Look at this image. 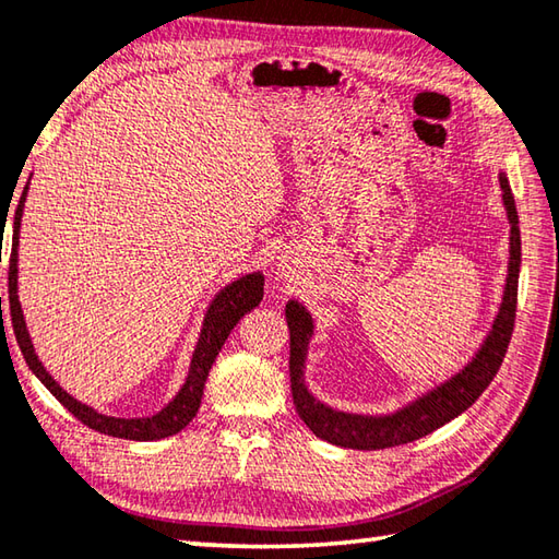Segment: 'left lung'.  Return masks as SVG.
I'll return each instance as SVG.
<instances>
[{
    "instance_id": "8db88e82",
    "label": "left lung",
    "mask_w": 559,
    "mask_h": 559,
    "mask_svg": "<svg viewBox=\"0 0 559 559\" xmlns=\"http://www.w3.org/2000/svg\"><path fill=\"white\" fill-rule=\"evenodd\" d=\"M501 191H504V205L511 223V261H509V278L504 300L497 314V322L491 326L485 346L467 364L463 373H457L441 388L431 390L429 395L412 402L390 417H360V414L336 412L326 404L317 402L302 380L305 352L312 334L310 314L300 308L298 302L290 300L286 305V320L290 330V385H293V402L298 409L300 419L310 426V431L320 439L330 441L342 448H354V451H378V448H392L402 443H412L421 436L431 433L439 426L455 419L473 404L495 380L501 360L507 356V348L513 334V322H516V300H519V269H521V229H519V213L513 203V193L509 179L499 174Z\"/></svg>"
}]
</instances>
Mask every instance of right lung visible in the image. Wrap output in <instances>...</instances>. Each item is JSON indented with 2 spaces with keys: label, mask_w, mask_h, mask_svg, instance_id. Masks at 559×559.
I'll return each mask as SVG.
<instances>
[{
  "label": "right lung",
  "mask_w": 559,
  "mask_h": 559,
  "mask_svg": "<svg viewBox=\"0 0 559 559\" xmlns=\"http://www.w3.org/2000/svg\"><path fill=\"white\" fill-rule=\"evenodd\" d=\"M26 189L21 193L19 205H16V215H14V233H11V254H9V317H11V326H14V336L16 344L24 354L28 368L36 373V378L46 385L55 400H60L62 407H68L76 419H80L84 426L90 429L106 433V436H116V439H128V441H155V439H167L171 433H179L186 424H189L195 412L201 407V397H203V385L207 378V370H211L213 360L221 354V348L225 344V338L229 332L235 330V324L242 320V317L254 310L257 305L264 298V276L261 273H249V276H242L235 283H229L225 290L217 293V298L213 300L211 310L205 314L203 322V332L199 338V346H195V354L191 360V370L189 378H186V385L174 402H169L159 414L150 419H114V417H104V414L94 412L86 404L76 402L70 397L58 382H55L46 368L40 366L38 356L33 354L31 338L24 324V314H21V305H19V295H16V247H19V225H21V207H24L26 201ZM2 261V257H0ZM0 312H2V298H0Z\"/></svg>",
  "instance_id": "1"
}]
</instances>
